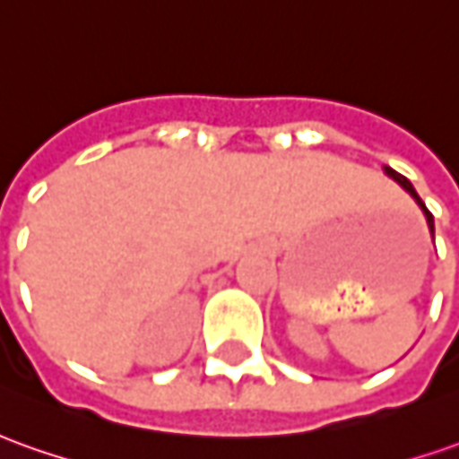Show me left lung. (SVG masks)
<instances>
[{
    "label": "left lung",
    "mask_w": 459,
    "mask_h": 459,
    "mask_svg": "<svg viewBox=\"0 0 459 459\" xmlns=\"http://www.w3.org/2000/svg\"><path fill=\"white\" fill-rule=\"evenodd\" d=\"M387 175L393 177V179H394V182H397V185H403L404 192H410V195H412V199H415L417 204H420V207H422V212H425V217H428L429 235L435 237V220H432V212H429L428 207H425V202H422V199H420V195H417V192H415V187H412V185H410V179H407V177H403V175H397V172H394V169H390V167H387Z\"/></svg>",
    "instance_id": "1"
}]
</instances>
